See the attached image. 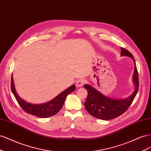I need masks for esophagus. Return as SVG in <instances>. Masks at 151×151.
I'll use <instances>...</instances> for the list:
<instances>
[{
    "label": "esophagus",
    "instance_id": "obj_1",
    "mask_svg": "<svg viewBox=\"0 0 151 151\" xmlns=\"http://www.w3.org/2000/svg\"><path fill=\"white\" fill-rule=\"evenodd\" d=\"M85 79L83 78H80L79 80H78L76 81V86L77 87H81V86L83 85V83H85Z\"/></svg>",
    "mask_w": 151,
    "mask_h": 151
}]
</instances>
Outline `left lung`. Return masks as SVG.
Wrapping results in <instances>:
<instances>
[{"instance_id": "obj_1", "label": "left lung", "mask_w": 151, "mask_h": 151, "mask_svg": "<svg viewBox=\"0 0 151 151\" xmlns=\"http://www.w3.org/2000/svg\"><path fill=\"white\" fill-rule=\"evenodd\" d=\"M122 56L130 58L135 63L134 73L133 75V82L135 85V90L131 96L119 99L107 97L96 88L88 84H85L84 88L87 90L88 96L84 105L88 113L93 117L102 119L109 120L118 117L125 112L131 105L139 90V76L135 61L133 55L127 49L121 47Z\"/></svg>"}]
</instances>
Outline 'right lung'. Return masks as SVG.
<instances>
[{
	"label": "right lung",
	"instance_id": "1",
	"mask_svg": "<svg viewBox=\"0 0 151 151\" xmlns=\"http://www.w3.org/2000/svg\"><path fill=\"white\" fill-rule=\"evenodd\" d=\"M11 87L12 93L14 94L16 101H18L19 106L22 107V109L27 113L39 118H48L57 114L61 109L68 95L74 91L76 88L75 85H73L61 93H60L58 96L51 101L44 103V104H34L27 102L18 96L14 87L12 75Z\"/></svg>",
	"mask_w": 151,
	"mask_h": 151
}]
</instances>
